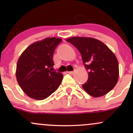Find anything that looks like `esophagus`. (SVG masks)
Instances as JSON below:
<instances>
[{
	"label": "esophagus",
	"instance_id": "obj_1",
	"mask_svg": "<svg viewBox=\"0 0 133 133\" xmlns=\"http://www.w3.org/2000/svg\"><path fill=\"white\" fill-rule=\"evenodd\" d=\"M68 73H69V74H73L74 73V71H69V72H68Z\"/></svg>",
	"mask_w": 133,
	"mask_h": 133
}]
</instances>
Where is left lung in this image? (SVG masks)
<instances>
[{
    "instance_id": "obj_1",
    "label": "left lung",
    "mask_w": 133,
    "mask_h": 133,
    "mask_svg": "<svg viewBox=\"0 0 133 133\" xmlns=\"http://www.w3.org/2000/svg\"><path fill=\"white\" fill-rule=\"evenodd\" d=\"M66 41L74 45L82 56L88 80L82 87L94 97L108 94L117 84L119 64L115 54L101 41L92 37H72Z\"/></svg>"
}]
</instances>
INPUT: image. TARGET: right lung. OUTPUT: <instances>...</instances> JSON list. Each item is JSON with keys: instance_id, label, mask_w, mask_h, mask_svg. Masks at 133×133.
<instances>
[{"instance_id": "right-lung-1", "label": "right lung", "mask_w": 133, "mask_h": 133, "mask_svg": "<svg viewBox=\"0 0 133 133\" xmlns=\"http://www.w3.org/2000/svg\"><path fill=\"white\" fill-rule=\"evenodd\" d=\"M62 39L47 37L27 47L17 61L16 79L29 97L43 100L57 90L61 83L62 73L53 71V54Z\"/></svg>"}]
</instances>
